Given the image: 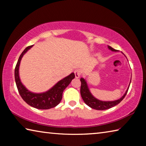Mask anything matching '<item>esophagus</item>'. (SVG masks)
Segmentation results:
<instances>
[{"label":"esophagus","mask_w":146,"mask_h":146,"mask_svg":"<svg viewBox=\"0 0 146 146\" xmlns=\"http://www.w3.org/2000/svg\"><path fill=\"white\" fill-rule=\"evenodd\" d=\"M74 73H75V75L76 78H79L81 75V71L80 70H76L75 71H74Z\"/></svg>","instance_id":"obj_1"}]
</instances>
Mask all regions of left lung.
Instances as JSON below:
<instances>
[{"label": "left lung", "instance_id": "8db88e82", "mask_svg": "<svg viewBox=\"0 0 146 146\" xmlns=\"http://www.w3.org/2000/svg\"><path fill=\"white\" fill-rule=\"evenodd\" d=\"M108 48L113 51H117V49H113L110 46H108ZM80 82H81L80 95L84 100V102L88 106H90V108L95 109V110H108V109L111 108L113 107H114V106H115L116 105L118 104H119L121 101L123 99V98L125 97V95H126L127 91L129 90V86L127 88V90L125 91L124 95H123L122 97L120 98V99L115 100V101H108V102H104V101H101L97 99V98H95L92 95H91L90 90H89V88L88 87L86 81L84 80V79L83 78H80Z\"/></svg>", "mask_w": 146, "mask_h": 146}]
</instances>
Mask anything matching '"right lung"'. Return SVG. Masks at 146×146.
I'll use <instances>...</instances> for the list:
<instances>
[{"label": "right lung", "mask_w": 146, "mask_h": 146, "mask_svg": "<svg viewBox=\"0 0 146 146\" xmlns=\"http://www.w3.org/2000/svg\"><path fill=\"white\" fill-rule=\"evenodd\" d=\"M32 46H33L27 47L19 56L15 69V79L16 85L20 95L28 104L39 110H48L55 107L60 102L62 98L63 91L70 84L71 80L75 78V74L74 73H71L70 75L59 81L52 88L45 93L37 94L28 91L21 82L19 75V68L22 57Z\"/></svg>", "instance_id": "add662e5"}]
</instances>
